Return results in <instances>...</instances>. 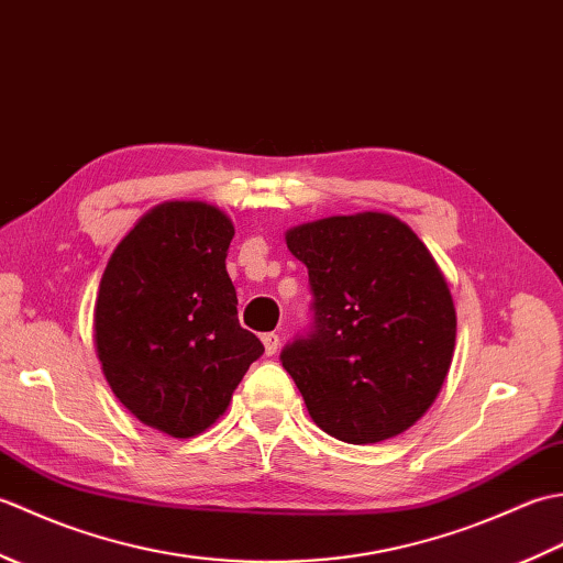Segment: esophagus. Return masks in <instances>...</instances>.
<instances>
[{"label":"esophagus","mask_w":563,"mask_h":563,"mask_svg":"<svg viewBox=\"0 0 563 563\" xmlns=\"http://www.w3.org/2000/svg\"><path fill=\"white\" fill-rule=\"evenodd\" d=\"M261 341H263V349H266V355H275V353H278V345H280V336H278V333H275V331L263 333Z\"/></svg>","instance_id":"esophagus-1"}]
</instances>
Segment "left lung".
<instances>
[{
  "mask_svg": "<svg viewBox=\"0 0 563 563\" xmlns=\"http://www.w3.org/2000/svg\"><path fill=\"white\" fill-rule=\"evenodd\" d=\"M285 242L307 266L314 300L312 327L280 363L312 421L351 445L404 433L452 363L457 317L438 263L385 212L300 224Z\"/></svg>",
  "mask_w": 563,
  "mask_h": 563,
  "instance_id": "8db88e82",
  "label": "left lung"
}]
</instances>
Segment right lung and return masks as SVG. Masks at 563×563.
<instances>
[{
	"instance_id": "obj_1",
	"label": "right lung",
	"mask_w": 563,
	"mask_h": 563,
	"mask_svg": "<svg viewBox=\"0 0 563 563\" xmlns=\"http://www.w3.org/2000/svg\"><path fill=\"white\" fill-rule=\"evenodd\" d=\"M234 227L206 202H164L109 261L93 331L113 394L142 423L198 435L230 406L263 343L236 319Z\"/></svg>"
}]
</instances>
